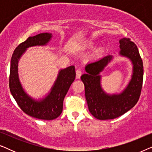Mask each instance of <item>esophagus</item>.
I'll list each match as a JSON object with an SVG mask.
<instances>
[{
  "label": "esophagus",
  "instance_id": "34e87169",
  "mask_svg": "<svg viewBox=\"0 0 152 152\" xmlns=\"http://www.w3.org/2000/svg\"><path fill=\"white\" fill-rule=\"evenodd\" d=\"M82 70H81L80 68H77V69L76 70V78L80 79L81 75H82Z\"/></svg>",
  "mask_w": 152,
  "mask_h": 152
}]
</instances>
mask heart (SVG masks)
<instances>
[{"label": "heart", "mask_w": 152, "mask_h": 152, "mask_svg": "<svg viewBox=\"0 0 152 152\" xmlns=\"http://www.w3.org/2000/svg\"><path fill=\"white\" fill-rule=\"evenodd\" d=\"M93 44V43L92 42V41H89V42H88V45H92Z\"/></svg>", "instance_id": "obj_1"}]
</instances>
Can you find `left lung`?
I'll use <instances>...</instances> for the list:
<instances>
[{
  "label": "left lung",
  "mask_w": 152,
  "mask_h": 152,
  "mask_svg": "<svg viewBox=\"0 0 152 152\" xmlns=\"http://www.w3.org/2000/svg\"><path fill=\"white\" fill-rule=\"evenodd\" d=\"M120 55L129 58L133 64V74L125 89L119 94H108L101 86L100 72L113 59L107 55L88 63L86 73L81 80L85 87V97L90 113L98 120L114 119L134 107L140 97L143 81V64L136 45L129 38L119 41Z\"/></svg>",
  "instance_id": "obj_1"
}]
</instances>
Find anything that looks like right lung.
<instances>
[{"instance_id": "add662e5", "label": "right lung", "mask_w": 152, "mask_h": 152, "mask_svg": "<svg viewBox=\"0 0 152 152\" xmlns=\"http://www.w3.org/2000/svg\"><path fill=\"white\" fill-rule=\"evenodd\" d=\"M52 38L51 33H41L30 37L14 50L10 64L9 86L12 96L24 113L33 118L51 120L59 117L63 110V102L70 85L75 79L74 66L60 70L55 84L47 96L35 100L27 94L20 84L18 74V60L27 48L45 45Z\"/></svg>"}]
</instances>
